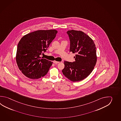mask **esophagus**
<instances>
[{
    "label": "esophagus",
    "mask_w": 121,
    "mask_h": 121,
    "mask_svg": "<svg viewBox=\"0 0 121 121\" xmlns=\"http://www.w3.org/2000/svg\"><path fill=\"white\" fill-rule=\"evenodd\" d=\"M53 63H54V64H57L59 63V62L56 61H53Z\"/></svg>",
    "instance_id": "esophagus-1"
}]
</instances>
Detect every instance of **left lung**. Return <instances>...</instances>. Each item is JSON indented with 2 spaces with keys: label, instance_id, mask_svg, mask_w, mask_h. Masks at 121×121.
Listing matches in <instances>:
<instances>
[{
  "label": "left lung",
  "instance_id": "1",
  "mask_svg": "<svg viewBox=\"0 0 121 121\" xmlns=\"http://www.w3.org/2000/svg\"><path fill=\"white\" fill-rule=\"evenodd\" d=\"M70 41L69 52L76 53L75 61H64L62 73L73 82L80 81L90 74L95 66L97 57L95 44L93 40L82 31L67 32Z\"/></svg>",
  "mask_w": 121,
  "mask_h": 121
}]
</instances>
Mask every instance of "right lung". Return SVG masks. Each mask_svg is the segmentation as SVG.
<instances>
[{"instance_id": "obj_1", "label": "right lung", "mask_w": 121, "mask_h": 121, "mask_svg": "<svg viewBox=\"0 0 121 121\" xmlns=\"http://www.w3.org/2000/svg\"><path fill=\"white\" fill-rule=\"evenodd\" d=\"M57 33L56 30H38L26 35L20 40L16 60L19 69L26 77L37 79L48 73L52 62L41 55L46 52Z\"/></svg>"}]
</instances>
